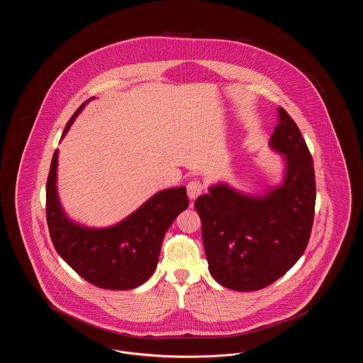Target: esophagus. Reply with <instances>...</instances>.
<instances>
[{
  "label": "esophagus",
  "instance_id": "esophagus-1",
  "mask_svg": "<svg viewBox=\"0 0 363 363\" xmlns=\"http://www.w3.org/2000/svg\"><path fill=\"white\" fill-rule=\"evenodd\" d=\"M186 190H188V197L190 200H194L204 191V185L197 179H193L186 185Z\"/></svg>",
  "mask_w": 363,
  "mask_h": 363
}]
</instances>
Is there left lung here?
I'll list each match as a JSON object with an SVG mask.
<instances>
[{"instance_id": "8db88e82", "label": "left lung", "mask_w": 363, "mask_h": 363, "mask_svg": "<svg viewBox=\"0 0 363 363\" xmlns=\"http://www.w3.org/2000/svg\"><path fill=\"white\" fill-rule=\"evenodd\" d=\"M277 114L269 145L284 155L283 184L259 197L219 184L194 203L209 272L230 290L256 291L272 284L303 255L311 238L313 159L289 113L279 107Z\"/></svg>"}]
</instances>
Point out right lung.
<instances>
[{
	"mask_svg": "<svg viewBox=\"0 0 363 363\" xmlns=\"http://www.w3.org/2000/svg\"><path fill=\"white\" fill-rule=\"evenodd\" d=\"M91 99L70 117L62 138ZM57 156L58 151L52 155L46 184V218L57 253L80 277L101 289L130 290L147 281L155 271L166 231L189 206L185 186L156 193L118 225L88 228L72 222L60 204Z\"/></svg>",
	"mask_w": 363,
	"mask_h": 363,
	"instance_id": "1",
	"label": "right lung"
}]
</instances>
